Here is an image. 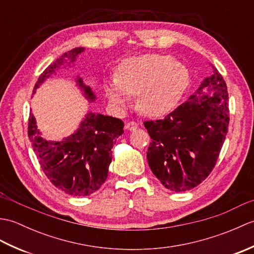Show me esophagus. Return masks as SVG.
Returning a JSON list of instances; mask_svg holds the SVG:
<instances>
[{"mask_svg":"<svg viewBox=\"0 0 254 254\" xmlns=\"http://www.w3.org/2000/svg\"><path fill=\"white\" fill-rule=\"evenodd\" d=\"M126 127L127 128L128 131H135L136 128L138 127V124H137L135 121H130V122L127 123Z\"/></svg>","mask_w":254,"mask_h":254,"instance_id":"34e87169","label":"esophagus"}]
</instances>
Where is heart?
Returning <instances> with one entry per match:
<instances>
[{
  "label": "heart",
  "instance_id": "b5f03b06",
  "mask_svg": "<svg viewBox=\"0 0 254 254\" xmlns=\"http://www.w3.org/2000/svg\"><path fill=\"white\" fill-rule=\"evenodd\" d=\"M189 73L174 58L143 55L123 60L117 67L115 82L106 84V95L113 106L122 107L127 95H138L144 113L160 116L169 112L189 85Z\"/></svg>",
  "mask_w": 254,
  "mask_h": 254
}]
</instances>
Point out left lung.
<instances>
[{"mask_svg": "<svg viewBox=\"0 0 254 254\" xmlns=\"http://www.w3.org/2000/svg\"><path fill=\"white\" fill-rule=\"evenodd\" d=\"M196 94L164 119L145 121L152 142L147 149L153 174L171 191L191 190L214 169L228 132V91L216 67ZM208 85V88L207 86ZM207 87L212 94H204Z\"/></svg>", "mask_w": 254, "mask_h": 254, "instance_id": "8db88e82", "label": "left lung"}]
</instances>
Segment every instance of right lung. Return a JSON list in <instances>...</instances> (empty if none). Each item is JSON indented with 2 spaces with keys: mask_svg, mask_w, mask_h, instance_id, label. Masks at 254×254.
<instances>
[{
  "mask_svg": "<svg viewBox=\"0 0 254 254\" xmlns=\"http://www.w3.org/2000/svg\"><path fill=\"white\" fill-rule=\"evenodd\" d=\"M84 48L67 51L50 64L38 78L35 90L55 73L66 60L74 62ZM77 84L89 100L95 96L82 78ZM124 123L118 118L89 112L73 135L61 142H48L37 130L35 118L28 119V137L39 160V165L53 186L69 195L85 196L94 193L108 177V167L112 159L113 145L122 135Z\"/></svg>",
  "mask_w": 254,
  "mask_h": 254,
  "instance_id": "right-lung-1",
  "label": "right lung"
}]
</instances>
